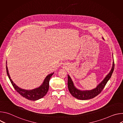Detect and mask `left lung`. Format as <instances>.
I'll use <instances>...</instances> for the list:
<instances>
[{
  "instance_id": "1",
  "label": "left lung",
  "mask_w": 123,
  "mask_h": 123,
  "mask_svg": "<svg viewBox=\"0 0 123 123\" xmlns=\"http://www.w3.org/2000/svg\"><path fill=\"white\" fill-rule=\"evenodd\" d=\"M104 39V38H103ZM114 68V63L113 62L112 67L109 74L105 77L104 80L95 87L91 90L81 91L77 89L74 86L71 77L68 75V86L69 92L75 98L82 100L92 99L101 93L108 81L111 78Z\"/></svg>"
}]
</instances>
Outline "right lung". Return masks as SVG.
I'll use <instances>...</instances> for the list:
<instances>
[{
    "label": "right lung",
    "instance_id": "1",
    "mask_svg": "<svg viewBox=\"0 0 123 123\" xmlns=\"http://www.w3.org/2000/svg\"><path fill=\"white\" fill-rule=\"evenodd\" d=\"M6 64H7V62H6ZM6 71H7V74L8 76V77L12 86H13L14 89L16 90V91L18 93H19L21 96H22L23 97H25V98L31 101H36V100L40 99L42 97H43L47 94L49 89V81L50 78L51 77V76L54 74V73H53L47 75L45 79H44L42 84L38 87H37V88H36L33 90H24L20 88V87L16 86L13 82L12 80L11 79L10 76L9 75L7 65H6Z\"/></svg>",
    "mask_w": 123,
    "mask_h": 123
}]
</instances>
